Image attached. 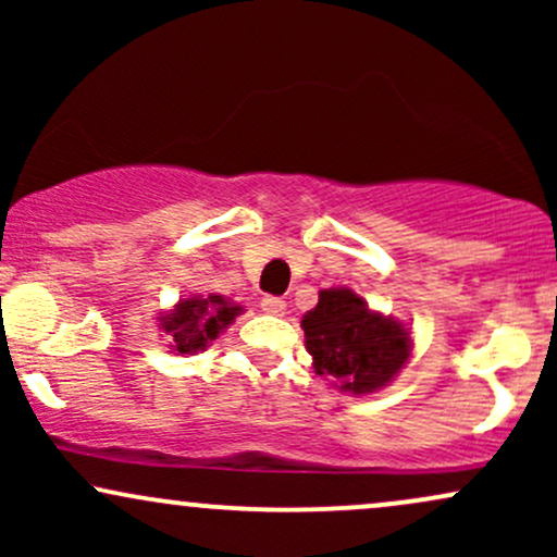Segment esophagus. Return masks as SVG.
Segmentation results:
<instances>
[{"label": "esophagus", "mask_w": 557, "mask_h": 557, "mask_svg": "<svg viewBox=\"0 0 557 557\" xmlns=\"http://www.w3.org/2000/svg\"><path fill=\"white\" fill-rule=\"evenodd\" d=\"M285 300L277 298V296H264L261 298V309L267 311V314H274V317H283L285 314Z\"/></svg>", "instance_id": "obj_1"}]
</instances>
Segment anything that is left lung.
Returning <instances> with one entry per match:
<instances>
[{
	"instance_id": "left-lung-1",
	"label": "left lung",
	"mask_w": 557,
	"mask_h": 557,
	"mask_svg": "<svg viewBox=\"0 0 557 557\" xmlns=\"http://www.w3.org/2000/svg\"><path fill=\"white\" fill-rule=\"evenodd\" d=\"M306 350L317 374H327L345 393L385 387L408 359V332L389 317L369 311L348 287L319 293L314 311L304 317Z\"/></svg>"
}]
</instances>
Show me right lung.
<instances>
[{"instance_id":"obj_1","label":"right lung","mask_w":557,"mask_h":557,"mask_svg":"<svg viewBox=\"0 0 557 557\" xmlns=\"http://www.w3.org/2000/svg\"><path fill=\"white\" fill-rule=\"evenodd\" d=\"M240 314V306L227 304L222 296L188 298L175 306V311L162 319V327L170 335L172 350L177 354H198L216 341L222 330Z\"/></svg>"}]
</instances>
